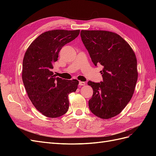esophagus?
Here are the masks:
<instances>
[{"mask_svg": "<svg viewBox=\"0 0 156 156\" xmlns=\"http://www.w3.org/2000/svg\"><path fill=\"white\" fill-rule=\"evenodd\" d=\"M85 84H86L85 82H82V81L79 82V85H80V86H84Z\"/></svg>", "mask_w": 156, "mask_h": 156, "instance_id": "1", "label": "esophagus"}]
</instances>
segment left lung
<instances>
[{"label": "left lung", "instance_id": "left-lung-1", "mask_svg": "<svg viewBox=\"0 0 156 156\" xmlns=\"http://www.w3.org/2000/svg\"><path fill=\"white\" fill-rule=\"evenodd\" d=\"M80 36L93 64L103 66V81L88 82L93 89L89 108L98 117L112 118L123 110L134 93L138 78L136 56L128 43L115 33L82 30Z\"/></svg>", "mask_w": 156, "mask_h": 156}]
</instances>
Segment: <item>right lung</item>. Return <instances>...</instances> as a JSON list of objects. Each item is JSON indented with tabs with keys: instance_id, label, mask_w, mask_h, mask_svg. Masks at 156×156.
I'll list each match as a JSON object with an SVG mask.
<instances>
[{
	"instance_id": "obj_1",
	"label": "right lung",
	"mask_w": 156,
	"mask_h": 156,
	"mask_svg": "<svg viewBox=\"0 0 156 156\" xmlns=\"http://www.w3.org/2000/svg\"><path fill=\"white\" fill-rule=\"evenodd\" d=\"M80 30L62 29L43 33L29 46L23 61L22 79L32 104L46 117H61L69 108L68 95L79 82L55 77L51 69L64 45L74 40Z\"/></svg>"
}]
</instances>
